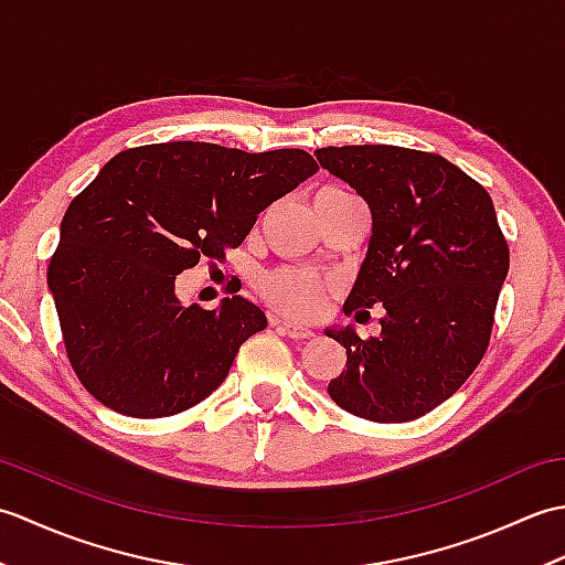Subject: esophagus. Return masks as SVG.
<instances>
[{
	"label": "esophagus",
	"mask_w": 565,
	"mask_h": 565,
	"mask_svg": "<svg viewBox=\"0 0 565 565\" xmlns=\"http://www.w3.org/2000/svg\"><path fill=\"white\" fill-rule=\"evenodd\" d=\"M274 326L284 330V334H289L294 340H308L313 338V330L301 326V322H294V320H274Z\"/></svg>",
	"instance_id": "obj_1"
}]
</instances>
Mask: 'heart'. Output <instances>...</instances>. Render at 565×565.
Masks as SVG:
<instances>
[{"mask_svg":"<svg viewBox=\"0 0 565 565\" xmlns=\"http://www.w3.org/2000/svg\"><path fill=\"white\" fill-rule=\"evenodd\" d=\"M320 194L322 196H347V191L326 189V191H320ZM262 291L269 298V303L284 310V313H291L298 318H310L320 310L328 286H326V281H320L318 276L301 271V269H276V271L264 276Z\"/></svg>","mask_w":565,"mask_h":565,"instance_id":"obj_1","label":"heart"}]
</instances>
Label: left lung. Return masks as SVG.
<instances>
[{"label":"left lung","mask_w":565,"mask_h":565,"mask_svg":"<svg viewBox=\"0 0 565 565\" xmlns=\"http://www.w3.org/2000/svg\"><path fill=\"white\" fill-rule=\"evenodd\" d=\"M322 170L369 203L371 239L344 313L381 310V334L328 328L347 366L330 398L356 417L407 423L459 391L481 362L510 249L488 191L441 154L320 148Z\"/></svg>","instance_id":"1"}]
</instances>
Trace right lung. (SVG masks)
Here are the masks:
<instances>
[{"instance_id": "obj_1", "label": "right lung", "mask_w": 565, "mask_h": 565, "mask_svg": "<svg viewBox=\"0 0 565 565\" xmlns=\"http://www.w3.org/2000/svg\"><path fill=\"white\" fill-rule=\"evenodd\" d=\"M318 172L306 150L158 142L118 152L70 203L47 289L82 386L128 417H170L221 386L267 316L243 296L182 306L177 276L223 259Z\"/></svg>"}]
</instances>
